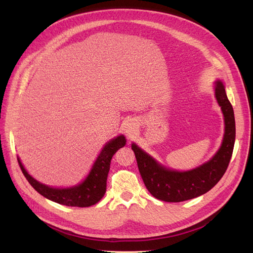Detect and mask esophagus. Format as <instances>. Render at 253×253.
<instances>
[{
	"instance_id": "34e87169",
	"label": "esophagus",
	"mask_w": 253,
	"mask_h": 253,
	"mask_svg": "<svg viewBox=\"0 0 253 253\" xmlns=\"http://www.w3.org/2000/svg\"><path fill=\"white\" fill-rule=\"evenodd\" d=\"M137 131V124L133 120H128L125 125V132L128 137H132L135 135Z\"/></svg>"
}]
</instances>
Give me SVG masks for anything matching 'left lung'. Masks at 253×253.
Segmentation results:
<instances>
[{
	"instance_id": "8db88e82",
	"label": "left lung",
	"mask_w": 253,
	"mask_h": 253,
	"mask_svg": "<svg viewBox=\"0 0 253 253\" xmlns=\"http://www.w3.org/2000/svg\"><path fill=\"white\" fill-rule=\"evenodd\" d=\"M214 96L224 117V136L220 147L208 162L187 171L171 169L132 143V150L145 187L157 200L179 203L192 200L210 191L223 177L230 162L235 141V119L233 108L228 100L224 83L214 81Z\"/></svg>"
}]
</instances>
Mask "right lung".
Instances as JSON below:
<instances>
[{"label": "right lung", "mask_w": 253, "mask_h": 253, "mask_svg": "<svg viewBox=\"0 0 253 253\" xmlns=\"http://www.w3.org/2000/svg\"><path fill=\"white\" fill-rule=\"evenodd\" d=\"M125 135H118L104 144L96 160L91 166L86 177L81 182L71 187H51L40 182L30 175L23 166L20 157L18 163L26 179L33 188L49 201L68 207H90L97 204L104 196L106 179L110 171L111 159L120 148L125 147Z\"/></svg>", "instance_id": "add662e5"}]
</instances>
